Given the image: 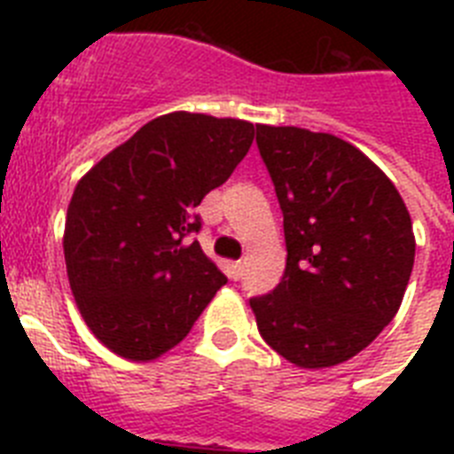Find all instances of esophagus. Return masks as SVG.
Masks as SVG:
<instances>
[{"instance_id": "1", "label": "esophagus", "mask_w": 454, "mask_h": 454, "mask_svg": "<svg viewBox=\"0 0 454 454\" xmlns=\"http://www.w3.org/2000/svg\"><path fill=\"white\" fill-rule=\"evenodd\" d=\"M242 273H245V263H242V262H231V263H228V276L233 278V280H240Z\"/></svg>"}]
</instances>
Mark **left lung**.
Wrapping results in <instances>:
<instances>
[{
  "label": "left lung",
  "mask_w": 454,
  "mask_h": 454,
  "mask_svg": "<svg viewBox=\"0 0 454 454\" xmlns=\"http://www.w3.org/2000/svg\"><path fill=\"white\" fill-rule=\"evenodd\" d=\"M256 144L283 209L287 266L249 301L263 341L301 370H323L370 346L401 309L415 263L401 192L348 141L256 124Z\"/></svg>",
  "instance_id": "8db88e82"
}]
</instances>
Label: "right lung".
Returning a JSON list of instances; mask_svg holds the SVG:
<instances>
[{"label":"right lung","mask_w":454,"mask_h":454,"mask_svg":"<svg viewBox=\"0 0 454 454\" xmlns=\"http://www.w3.org/2000/svg\"><path fill=\"white\" fill-rule=\"evenodd\" d=\"M254 124L169 113L98 160L74 185L63 254L84 323L110 351L155 360L184 341L226 285L202 252L195 207L247 155Z\"/></svg>","instance_id":"1"}]
</instances>
